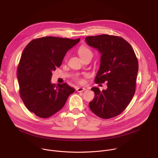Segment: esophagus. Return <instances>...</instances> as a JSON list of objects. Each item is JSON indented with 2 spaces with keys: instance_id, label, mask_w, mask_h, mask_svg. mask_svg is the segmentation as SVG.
<instances>
[{
  "instance_id": "1",
  "label": "esophagus",
  "mask_w": 158,
  "mask_h": 158,
  "mask_svg": "<svg viewBox=\"0 0 158 158\" xmlns=\"http://www.w3.org/2000/svg\"><path fill=\"white\" fill-rule=\"evenodd\" d=\"M85 88H84V87H77V88L76 89V91H77V92H79V93L82 92V91H85Z\"/></svg>"
}]
</instances>
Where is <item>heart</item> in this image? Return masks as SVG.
<instances>
[{
    "mask_svg": "<svg viewBox=\"0 0 158 158\" xmlns=\"http://www.w3.org/2000/svg\"><path fill=\"white\" fill-rule=\"evenodd\" d=\"M79 54L80 56L81 57H82L85 56H87V55H92V52L88 48L82 46L81 48H80V49H79ZM79 82L80 83L82 82V80H79Z\"/></svg>",
    "mask_w": 158,
    "mask_h": 158,
    "instance_id": "1",
    "label": "heart"
}]
</instances>
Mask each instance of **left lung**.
<instances>
[{
    "mask_svg": "<svg viewBox=\"0 0 158 158\" xmlns=\"http://www.w3.org/2000/svg\"><path fill=\"white\" fill-rule=\"evenodd\" d=\"M89 46L101 55L96 83L107 82L101 91L91 88L95 96L89 102L93 113L102 119L119 115L132 100L136 90L138 62L131 45L123 38L102 34L85 37Z\"/></svg>",
    "mask_w": 158,
    "mask_h": 158,
    "instance_id": "obj_1",
    "label": "left lung"
}]
</instances>
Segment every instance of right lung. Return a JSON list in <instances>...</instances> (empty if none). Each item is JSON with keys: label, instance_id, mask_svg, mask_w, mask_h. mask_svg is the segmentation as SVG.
<instances>
[{"label": "right lung", "instance_id": "1", "mask_svg": "<svg viewBox=\"0 0 158 158\" xmlns=\"http://www.w3.org/2000/svg\"><path fill=\"white\" fill-rule=\"evenodd\" d=\"M79 41L44 37L32 40L23 51L17 68L19 93L26 107L36 116L48 118L54 115L75 91L67 83L52 84L51 78L67 52Z\"/></svg>", "mask_w": 158, "mask_h": 158}]
</instances>
